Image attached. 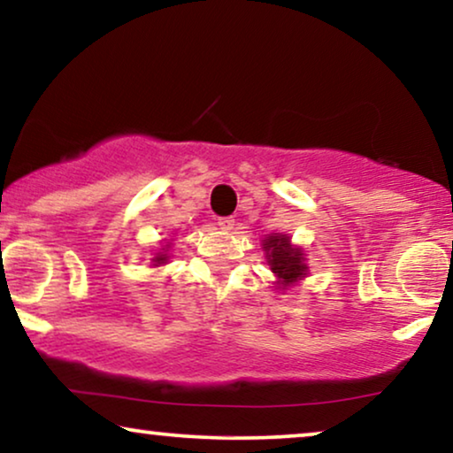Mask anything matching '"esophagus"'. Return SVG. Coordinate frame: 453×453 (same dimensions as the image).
<instances>
[{"instance_id":"esophagus-1","label":"esophagus","mask_w":453,"mask_h":453,"mask_svg":"<svg viewBox=\"0 0 453 453\" xmlns=\"http://www.w3.org/2000/svg\"><path fill=\"white\" fill-rule=\"evenodd\" d=\"M217 226H219L221 230L230 232L234 230V226H236V219H234V217H217Z\"/></svg>"}]
</instances>
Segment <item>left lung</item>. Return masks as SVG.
<instances>
[{
	"instance_id": "8db88e82",
	"label": "left lung",
	"mask_w": 453,
	"mask_h": 453,
	"mask_svg": "<svg viewBox=\"0 0 453 453\" xmlns=\"http://www.w3.org/2000/svg\"><path fill=\"white\" fill-rule=\"evenodd\" d=\"M263 249L267 250L271 271L280 277L281 286H289L306 275L303 252L289 244L288 236H269L263 242Z\"/></svg>"
}]
</instances>
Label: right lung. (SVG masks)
Masks as SVG:
<instances>
[{"label":"right lung","instance_id":"right-lung-1","mask_svg":"<svg viewBox=\"0 0 453 453\" xmlns=\"http://www.w3.org/2000/svg\"><path fill=\"white\" fill-rule=\"evenodd\" d=\"M165 261H167V257L161 255V252L153 258V263H157V265H161V263H165Z\"/></svg>","mask_w":453,"mask_h":453}]
</instances>
